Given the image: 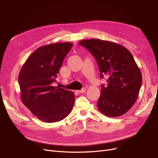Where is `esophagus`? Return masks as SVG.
<instances>
[{
    "mask_svg": "<svg viewBox=\"0 0 158 158\" xmlns=\"http://www.w3.org/2000/svg\"><path fill=\"white\" fill-rule=\"evenodd\" d=\"M85 91H86V89H85V88H82V89L78 90L77 92L79 93V94H83V93H84L85 92Z\"/></svg>",
    "mask_w": 158,
    "mask_h": 158,
    "instance_id": "obj_1",
    "label": "esophagus"
}]
</instances>
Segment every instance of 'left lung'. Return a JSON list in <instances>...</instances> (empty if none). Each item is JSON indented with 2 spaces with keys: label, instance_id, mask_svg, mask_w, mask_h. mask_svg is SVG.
Masks as SVG:
<instances>
[{
  "label": "left lung",
  "instance_id": "obj_1",
  "mask_svg": "<svg viewBox=\"0 0 158 158\" xmlns=\"http://www.w3.org/2000/svg\"><path fill=\"white\" fill-rule=\"evenodd\" d=\"M96 60L100 78L108 76L107 86L102 85L97 106L105 115H123L136 102L142 85V74L134 57L121 45L98 39L80 41Z\"/></svg>",
  "mask_w": 158,
  "mask_h": 158
}]
</instances>
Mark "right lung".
<instances>
[{"mask_svg":"<svg viewBox=\"0 0 158 158\" xmlns=\"http://www.w3.org/2000/svg\"><path fill=\"white\" fill-rule=\"evenodd\" d=\"M72 46L71 43L64 42L39 47L28 57L19 73L22 103L44 122L60 121L73 109L74 93L52 85Z\"/></svg>","mask_w":158,"mask_h":158,"instance_id":"add662e5","label":"right lung"}]
</instances>
